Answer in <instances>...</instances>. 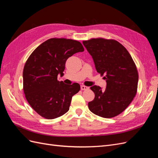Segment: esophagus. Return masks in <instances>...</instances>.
I'll list each match as a JSON object with an SVG mask.
<instances>
[{
  "label": "esophagus",
  "mask_w": 158,
  "mask_h": 158,
  "mask_svg": "<svg viewBox=\"0 0 158 158\" xmlns=\"http://www.w3.org/2000/svg\"><path fill=\"white\" fill-rule=\"evenodd\" d=\"M80 88H81V89H82V90H86V89H89V87L85 86V85H81Z\"/></svg>",
  "instance_id": "34e87169"
}]
</instances>
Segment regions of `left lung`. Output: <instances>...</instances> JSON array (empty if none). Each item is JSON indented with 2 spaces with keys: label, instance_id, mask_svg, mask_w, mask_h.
<instances>
[{
  "label": "left lung",
  "instance_id": "obj_1",
  "mask_svg": "<svg viewBox=\"0 0 158 158\" xmlns=\"http://www.w3.org/2000/svg\"><path fill=\"white\" fill-rule=\"evenodd\" d=\"M92 56L95 69L106 74V88L97 85L90 88L95 94L88 103L95 114L111 118L121 113L131 103L137 92L138 74L131 55L120 43L102 38L83 41Z\"/></svg>",
  "mask_w": 158,
  "mask_h": 158
}]
</instances>
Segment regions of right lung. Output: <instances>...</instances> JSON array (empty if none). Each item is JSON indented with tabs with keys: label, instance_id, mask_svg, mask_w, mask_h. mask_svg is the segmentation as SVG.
<instances>
[{
	"label": "right lung",
	"instance_id": "add662e5",
	"mask_svg": "<svg viewBox=\"0 0 158 158\" xmlns=\"http://www.w3.org/2000/svg\"><path fill=\"white\" fill-rule=\"evenodd\" d=\"M78 41L52 38L41 44L27 60L23 70V92L27 102L43 117L53 119L69 110L72 98L80 89L78 83L58 81L70 56L84 51Z\"/></svg>",
	"mask_w": 158,
	"mask_h": 158
}]
</instances>
